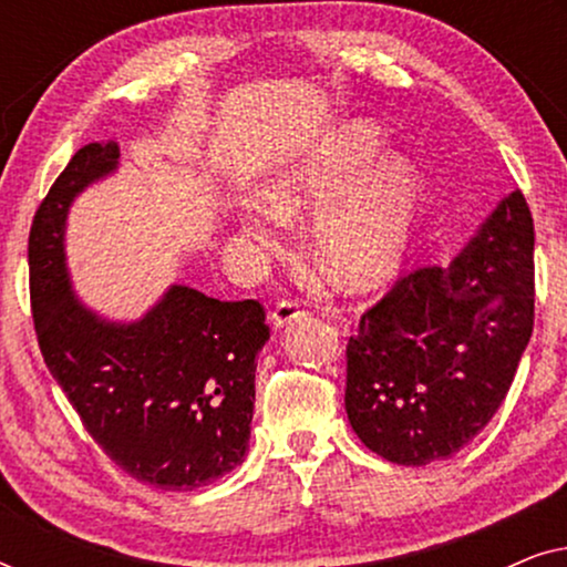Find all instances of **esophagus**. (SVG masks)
I'll return each mask as SVG.
<instances>
[{
  "label": "esophagus",
  "instance_id": "esophagus-1",
  "mask_svg": "<svg viewBox=\"0 0 567 567\" xmlns=\"http://www.w3.org/2000/svg\"><path fill=\"white\" fill-rule=\"evenodd\" d=\"M301 315H305V305H301L299 299H281L274 307V312H270V322H274L276 328H284V324H289Z\"/></svg>",
  "mask_w": 567,
  "mask_h": 567
}]
</instances>
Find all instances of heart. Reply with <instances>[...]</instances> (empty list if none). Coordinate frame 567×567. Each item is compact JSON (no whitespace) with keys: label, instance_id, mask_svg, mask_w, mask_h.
I'll list each match as a JSON object with an SVG mask.
<instances>
[{"label":"heart","instance_id":"b5f03b06","mask_svg":"<svg viewBox=\"0 0 567 567\" xmlns=\"http://www.w3.org/2000/svg\"><path fill=\"white\" fill-rule=\"evenodd\" d=\"M382 136L367 121L330 131L307 157L293 162L262 188L260 204H247L243 229L262 245L281 239L284 221L320 204L340 182H351L317 208L312 245L324 268L355 289L377 284L398 266L413 235L423 185L400 154L377 157Z\"/></svg>","mask_w":567,"mask_h":567}]
</instances>
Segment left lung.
<instances>
[{
    "instance_id": "1",
    "label": "left lung",
    "mask_w": 567,
    "mask_h": 567,
    "mask_svg": "<svg viewBox=\"0 0 567 567\" xmlns=\"http://www.w3.org/2000/svg\"><path fill=\"white\" fill-rule=\"evenodd\" d=\"M534 328V219L503 198L449 262L400 276L346 346V413L386 462L423 467L498 413Z\"/></svg>"
}]
</instances>
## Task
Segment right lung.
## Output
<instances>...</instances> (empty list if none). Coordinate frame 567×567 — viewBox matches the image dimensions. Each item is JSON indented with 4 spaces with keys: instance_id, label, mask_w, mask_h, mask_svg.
Returning <instances> with one entry per match:
<instances>
[{
    "instance_id": "right-lung-1",
    "label": "right lung",
    "mask_w": 567,
    "mask_h": 567,
    "mask_svg": "<svg viewBox=\"0 0 567 567\" xmlns=\"http://www.w3.org/2000/svg\"><path fill=\"white\" fill-rule=\"evenodd\" d=\"M115 159V142L84 144L38 206L28 237L35 338L82 425L121 470L159 491H196L245 460L266 309L188 286H173L134 324L82 307L64 262L66 212Z\"/></svg>"
}]
</instances>
